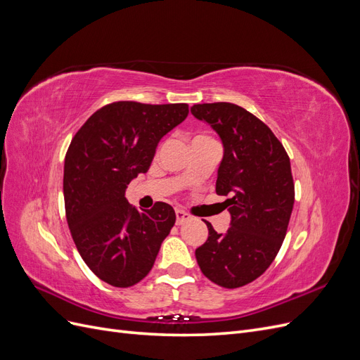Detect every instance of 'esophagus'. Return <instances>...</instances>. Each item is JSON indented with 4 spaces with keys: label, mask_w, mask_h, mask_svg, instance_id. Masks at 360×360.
Returning a JSON list of instances; mask_svg holds the SVG:
<instances>
[{
    "label": "esophagus",
    "mask_w": 360,
    "mask_h": 360,
    "mask_svg": "<svg viewBox=\"0 0 360 360\" xmlns=\"http://www.w3.org/2000/svg\"><path fill=\"white\" fill-rule=\"evenodd\" d=\"M186 221H189V214L184 213V212L180 210V209H177V210H176V224H177V225H183Z\"/></svg>",
    "instance_id": "obj_1"
}]
</instances>
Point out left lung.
Masks as SVG:
<instances>
[{"label":"left lung","mask_w":360,"mask_h":360,"mask_svg":"<svg viewBox=\"0 0 360 360\" xmlns=\"http://www.w3.org/2000/svg\"><path fill=\"white\" fill-rule=\"evenodd\" d=\"M191 112L222 141L216 193L228 197L224 204L231 214L224 234L207 222L209 237L195 257L214 284L243 287L264 274L285 238L294 204L290 158L274 132L242 106L202 103Z\"/></svg>","instance_id":"8db88e82"}]
</instances>
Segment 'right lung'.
Returning a JSON list of instances; mask_svg holds the SVG:
<instances>
[{
	"mask_svg": "<svg viewBox=\"0 0 360 360\" xmlns=\"http://www.w3.org/2000/svg\"><path fill=\"white\" fill-rule=\"evenodd\" d=\"M188 114L186 103L115 102L96 111L72 139L63 180L68 224L85 264L106 284L126 288L144 279L176 222L169 204L138 210L126 189Z\"/></svg>",
	"mask_w": 360,
	"mask_h": 360,
	"instance_id": "1",
	"label": "right lung"
}]
</instances>
